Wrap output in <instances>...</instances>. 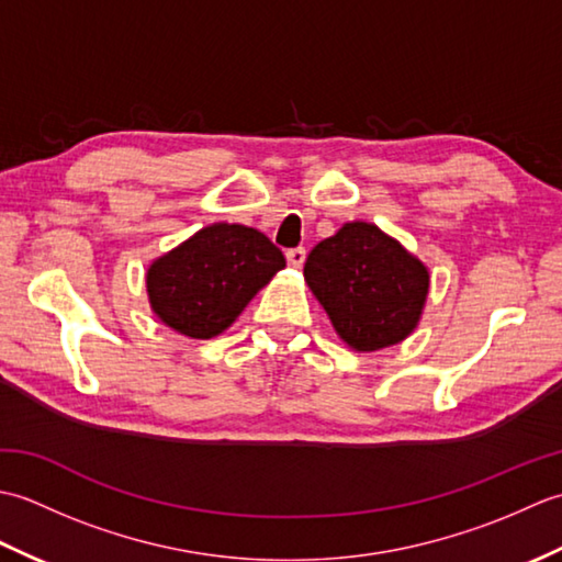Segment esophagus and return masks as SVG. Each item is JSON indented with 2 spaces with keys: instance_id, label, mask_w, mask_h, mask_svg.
Masks as SVG:
<instances>
[{
  "instance_id": "obj_1",
  "label": "esophagus",
  "mask_w": 562,
  "mask_h": 562,
  "mask_svg": "<svg viewBox=\"0 0 562 562\" xmlns=\"http://www.w3.org/2000/svg\"><path fill=\"white\" fill-rule=\"evenodd\" d=\"M284 256H288V262H290L292 268H302L304 266V258H306V250L302 246L300 248H290Z\"/></svg>"
}]
</instances>
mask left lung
Here are the masks:
<instances>
[{
    "label": "left lung",
    "instance_id": "obj_1",
    "mask_svg": "<svg viewBox=\"0 0 562 562\" xmlns=\"http://www.w3.org/2000/svg\"><path fill=\"white\" fill-rule=\"evenodd\" d=\"M304 280L342 342L357 352L408 338L429 292L425 262L369 222L342 224L316 244Z\"/></svg>",
    "mask_w": 562,
    "mask_h": 562
}]
</instances>
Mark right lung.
Returning <instances> with one entry per match:
<instances>
[{
  "label": "right lung",
  "instance_id": "1",
  "mask_svg": "<svg viewBox=\"0 0 562 562\" xmlns=\"http://www.w3.org/2000/svg\"><path fill=\"white\" fill-rule=\"evenodd\" d=\"M282 268V250L266 234L244 224H210L149 266L151 312L181 336L214 338Z\"/></svg>",
  "mask_w": 562,
  "mask_h": 562
}]
</instances>
